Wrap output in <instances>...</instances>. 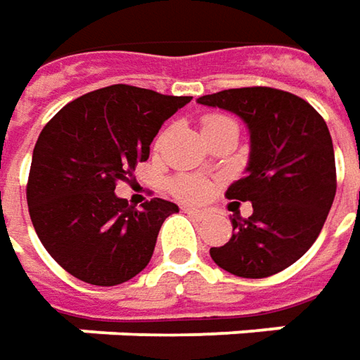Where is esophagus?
I'll use <instances>...</instances> for the list:
<instances>
[{
	"label": "esophagus",
	"mask_w": 360,
	"mask_h": 360,
	"mask_svg": "<svg viewBox=\"0 0 360 360\" xmlns=\"http://www.w3.org/2000/svg\"><path fill=\"white\" fill-rule=\"evenodd\" d=\"M183 211H185L187 215H191V217L199 219V221L207 217V213H205V211H201V209H191V207H187V209H183Z\"/></svg>",
	"instance_id": "obj_1"
}]
</instances>
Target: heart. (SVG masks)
Segmentation results:
<instances>
[{
    "instance_id": "obj_1",
    "label": "heart",
    "mask_w": 360,
    "mask_h": 360,
    "mask_svg": "<svg viewBox=\"0 0 360 360\" xmlns=\"http://www.w3.org/2000/svg\"><path fill=\"white\" fill-rule=\"evenodd\" d=\"M223 121H229V117H225V115H205L203 131L213 127V125H219ZM209 189H211V183L205 177H199V175H179V177L171 181V191L183 201H201L209 195Z\"/></svg>"
}]
</instances>
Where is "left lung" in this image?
Listing matches in <instances>:
<instances>
[{
	"mask_svg": "<svg viewBox=\"0 0 360 360\" xmlns=\"http://www.w3.org/2000/svg\"><path fill=\"white\" fill-rule=\"evenodd\" d=\"M197 101L237 113L251 131L247 175L225 197L251 201L253 215L233 209V237L211 247V259L245 279L277 275L316 241L337 193L327 123L304 99L273 87L225 89Z\"/></svg>",
	"mask_w": 360,
	"mask_h": 360,
	"instance_id": "1",
	"label": "left lung"
}]
</instances>
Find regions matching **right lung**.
<instances>
[{"label":"right lung","instance_id":"1","mask_svg":"<svg viewBox=\"0 0 360 360\" xmlns=\"http://www.w3.org/2000/svg\"><path fill=\"white\" fill-rule=\"evenodd\" d=\"M189 101L117 83L73 99L39 133L30 217L45 251L75 279L113 287L151 261L163 221L179 207L153 197L135 209L113 191L149 159L165 119Z\"/></svg>","mask_w":360,"mask_h":360}]
</instances>
